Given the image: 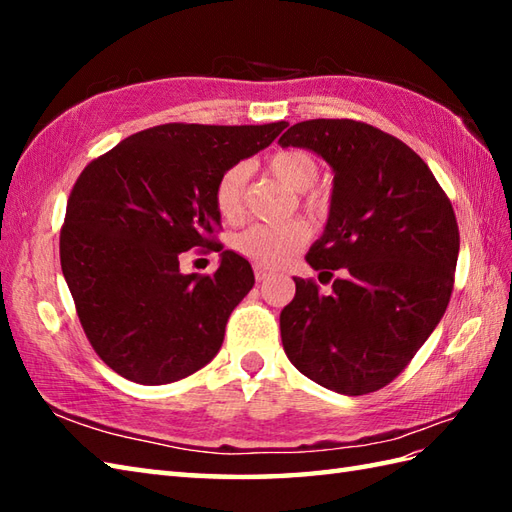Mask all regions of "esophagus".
<instances>
[{"mask_svg": "<svg viewBox=\"0 0 512 512\" xmlns=\"http://www.w3.org/2000/svg\"><path fill=\"white\" fill-rule=\"evenodd\" d=\"M270 275H273V270L266 268L264 264H255V279L257 281H266Z\"/></svg>", "mask_w": 512, "mask_h": 512, "instance_id": "obj_1", "label": "esophagus"}]
</instances>
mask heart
Instances as JSON below:
<instances>
[{
  "label": "heart",
  "instance_id": "obj_1",
  "mask_svg": "<svg viewBox=\"0 0 512 512\" xmlns=\"http://www.w3.org/2000/svg\"><path fill=\"white\" fill-rule=\"evenodd\" d=\"M268 169L275 178L290 187L292 191H306L303 204L314 215L323 213L325 198L317 191H308L319 180V162L308 151L301 149H281L268 158ZM248 171L244 165L228 167L215 184V209L224 220L233 222L242 215L244 189ZM310 239V228L292 220L286 224H253L233 239L237 253L253 259L264 266H281L297 253V250Z\"/></svg>",
  "mask_w": 512,
  "mask_h": 512
}]
</instances>
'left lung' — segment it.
Masks as SVG:
<instances>
[{
	"label": "left lung",
	"instance_id": "1",
	"mask_svg": "<svg viewBox=\"0 0 512 512\" xmlns=\"http://www.w3.org/2000/svg\"><path fill=\"white\" fill-rule=\"evenodd\" d=\"M334 171L330 217L306 262L332 292L295 277L281 343L303 376L345 396L389 385L436 330L453 292L460 231L451 200L416 151L350 118L292 125Z\"/></svg>",
	"mask_w": 512,
	"mask_h": 512
}]
</instances>
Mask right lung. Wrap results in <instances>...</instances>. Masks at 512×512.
Returning a JSON list of instances; mask_svg holds the SVG:
<instances>
[{"instance_id": "1", "label": "right lung", "mask_w": 512, "mask_h": 512, "mask_svg": "<svg viewBox=\"0 0 512 512\" xmlns=\"http://www.w3.org/2000/svg\"><path fill=\"white\" fill-rule=\"evenodd\" d=\"M286 127L167 123L121 140L81 171L61 226V270L85 336L116 374L167 385L220 352L255 275L215 239V184ZM191 247L220 252L221 268L184 276L179 257Z\"/></svg>"}]
</instances>
